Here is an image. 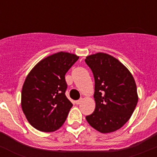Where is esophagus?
<instances>
[{
	"label": "esophagus",
	"instance_id": "obj_1",
	"mask_svg": "<svg viewBox=\"0 0 157 157\" xmlns=\"http://www.w3.org/2000/svg\"><path fill=\"white\" fill-rule=\"evenodd\" d=\"M82 98H80L79 100H78V101H75L76 105H80L82 103Z\"/></svg>",
	"mask_w": 157,
	"mask_h": 157
}]
</instances>
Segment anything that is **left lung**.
<instances>
[{"label":"left lung","instance_id":"obj_1","mask_svg":"<svg viewBox=\"0 0 157 157\" xmlns=\"http://www.w3.org/2000/svg\"><path fill=\"white\" fill-rule=\"evenodd\" d=\"M85 61L94 74L96 102L94 112L86 119L99 132L116 131L128 121L138 103L135 81L128 69L109 54L98 52Z\"/></svg>","mask_w":157,"mask_h":157}]
</instances>
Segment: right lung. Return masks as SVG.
Instances as JSON below:
<instances>
[{"instance_id": "right-lung-1", "label": "right lung", "mask_w": 157, "mask_h": 157, "mask_svg": "<svg viewBox=\"0 0 157 157\" xmlns=\"http://www.w3.org/2000/svg\"><path fill=\"white\" fill-rule=\"evenodd\" d=\"M78 58L69 52L52 54L37 63L26 78L22 90V109L37 130L55 131L66 120L73 105L65 95V75Z\"/></svg>"}]
</instances>
